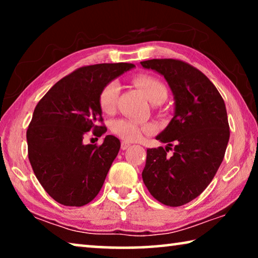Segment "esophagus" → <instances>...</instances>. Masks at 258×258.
Returning a JSON list of instances; mask_svg holds the SVG:
<instances>
[{
	"instance_id": "esophagus-1",
	"label": "esophagus",
	"mask_w": 258,
	"mask_h": 258,
	"mask_svg": "<svg viewBox=\"0 0 258 258\" xmlns=\"http://www.w3.org/2000/svg\"><path fill=\"white\" fill-rule=\"evenodd\" d=\"M130 147H131V145H130L128 142L123 141V142L120 143V149H121V150H126V149H127V148H130Z\"/></svg>"
}]
</instances>
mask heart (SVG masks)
I'll list each match as a JSON object with an SVG mask.
<instances>
[{"instance_id":"b5f03b06","label":"heart","mask_w":258,"mask_h":258,"mask_svg":"<svg viewBox=\"0 0 258 258\" xmlns=\"http://www.w3.org/2000/svg\"><path fill=\"white\" fill-rule=\"evenodd\" d=\"M134 84L142 90L150 102H163L167 98V87L158 78L150 75H138L134 77ZM119 94V84L110 81L104 85L99 93V106L104 113H112L116 108ZM111 131L117 137L126 141H135L145 133H151L154 125L150 123H140L132 119H117L111 124Z\"/></svg>"}]
</instances>
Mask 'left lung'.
Here are the masks:
<instances>
[{"instance_id": "8db88e82", "label": "left lung", "mask_w": 258, "mask_h": 258, "mask_svg": "<svg viewBox=\"0 0 258 258\" xmlns=\"http://www.w3.org/2000/svg\"><path fill=\"white\" fill-rule=\"evenodd\" d=\"M141 64L165 77L175 100L174 117L156 137L167 147L147 150L143 182L159 203L182 206L206 189L223 161L230 138L224 100L206 75L184 61L152 59ZM171 146L174 152L168 156Z\"/></svg>"}]
</instances>
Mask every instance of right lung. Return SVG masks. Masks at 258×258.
Here are the masks:
<instances>
[{
	"instance_id": "add662e5",
	"label": "right lung",
	"mask_w": 258,
	"mask_h": 258,
	"mask_svg": "<svg viewBox=\"0 0 258 258\" xmlns=\"http://www.w3.org/2000/svg\"><path fill=\"white\" fill-rule=\"evenodd\" d=\"M133 63H99L76 69L47 91L27 130L28 158L35 176L55 202L84 206L97 197L120 142L107 135L101 146L84 145L90 131L106 132L99 93Z\"/></svg>"
}]
</instances>
